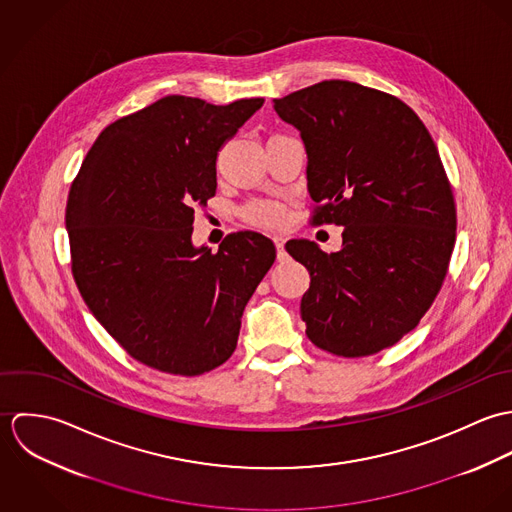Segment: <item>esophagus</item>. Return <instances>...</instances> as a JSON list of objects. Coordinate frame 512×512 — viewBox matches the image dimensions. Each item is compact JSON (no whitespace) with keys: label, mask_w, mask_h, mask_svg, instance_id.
I'll return each mask as SVG.
<instances>
[{"label":"esophagus","mask_w":512,"mask_h":512,"mask_svg":"<svg viewBox=\"0 0 512 512\" xmlns=\"http://www.w3.org/2000/svg\"><path fill=\"white\" fill-rule=\"evenodd\" d=\"M274 244H276V250H278V260H280V262H282V260H286V258H288L286 248H284L286 238H284V236H274Z\"/></svg>","instance_id":"esophagus-1"}]
</instances>
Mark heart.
<instances>
[{
  "label": "heart",
  "mask_w": 512,
  "mask_h": 512,
  "mask_svg": "<svg viewBox=\"0 0 512 512\" xmlns=\"http://www.w3.org/2000/svg\"><path fill=\"white\" fill-rule=\"evenodd\" d=\"M242 219L254 226L276 228L286 220V209L274 201H252L242 209Z\"/></svg>",
  "instance_id": "1"
}]
</instances>
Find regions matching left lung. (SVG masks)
I'll return each mask as SVG.
<instances>
[{"instance_id":"8db88e82","label":"left lung","mask_w":512,"mask_h":512,"mask_svg":"<svg viewBox=\"0 0 512 512\" xmlns=\"http://www.w3.org/2000/svg\"><path fill=\"white\" fill-rule=\"evenodd\" d=\"M307 153L315 222L343 228L325 254L292 240L309 290L307 337L337 357H368L398 343L434 303L455 244V203L438 147L416 112L392 94L323 80L274 100Z\"/></svg>"}]
</instances>
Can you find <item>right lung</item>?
<instances>
[{
    "instance_id": "right-lung-1",
    "label": "right lung",
    "mask_w": 512,
    "mask_h": 512,
    "mask_svg": "<svg viewBox=\"0 0 512 512\" xmlns=\"http://www.w3.org/2000/svg\"><path fill=\"white\" fill-rule=\"evenodd\" d=\"M264 104L215 106L171 94L110 124L67 203L73 276L100 325L130 357L197 376L228 361L244 307L276 260L274 242L232 232L193 246L195 209L217 193V157Z\"/></svg>"
}]
</instances>
